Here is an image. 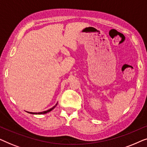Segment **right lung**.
I'll return each instance as SVG.
<instances>
[{
    "label": "right lung",
    "instance_id": "obj_1",
    "mask_svg": "<svg viewBox=\"0 0 147 147\" xmlns=\"http://www.w3.org/2000/svg\"><path fill=\"white\" fill-rule=\"evenodd\" d=\"M57 103L55 105L53 106V107H52L51 108H50V109L46 110V111L41 112H28V113H30V114H46V113H47V112H51L52 110H53L54 108H55L56 107V106H57Z\"/></svg>",
    "mask_w": 147,
    "mask_h": 147
}]
</instances>
